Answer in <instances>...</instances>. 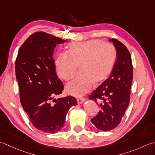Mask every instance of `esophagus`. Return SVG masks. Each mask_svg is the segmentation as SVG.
Listing matches in <instances>:
<instances>
[{
    "label": "esophagus",
    "instance_id": "esophagus-1",
    "mask_svg": "<svg viewBox=\"0 0 155 155\" xmlns=\"http://www.w3.org/2000/svg\"><path fill=\"white\" fill-rule=\"evenodd\" d=\"M85 100H86V99L85 98H82V97H78V98H77V102L78 104H81L83 103Z\"/></svg>",
    "mask_w": 155,
    "mask_h": 155
}]
</instances>
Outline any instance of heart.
<instances>
[{"mask_svg": "<svg viewBox=\"0 0 155 155\" xmlns=\"http://www.w3.org/2000/svg\"><path fill=\"white\" fill-rule=\"evenodd\" d=\"M116 49L112 44L100 39L73 42L68 52L60 53L55 60L57 74L68 80L74 76L79 65L80 71L66 84L67 93L81 96L93 84L98 85L108 78L114 65Z\"/></svg>", "mask_w": 155, "mask_h": 155, "instance_id": "1", "label": "heart"}]
</instances>
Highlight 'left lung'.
<instances>
[{"label": "left lung", "mask_w": 155, "mask_h": 155, "mask_svg": "<svg viewBox=\"0 0 155 155\" xmlns=\"http://www.w3.org/2000/svg\"><path fill=\"white\" fill-rule=\"evenodd\" d=\"M117 51V59L109 78L100 85L90 100L99 106L98 114L91 119L92 124L102 131L113 130L120 124L129 105L133 69L130 53L116 39H110Z\"/></svg>", "instance_id": "8db88e82"}]
</instances>
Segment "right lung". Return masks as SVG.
I'll use <instances>...</instances> for the list:
<instances>
[{
	"label": "right lung",
	"instance_id": "obj_1",
	"mask_svg": "<svg viewBox=\"0 0 155 155\" xmlns=\"http://www.w3.org/2000/svg\"><path fill=\"white\" fill-rule=\"evenodd\" d=\"M65 41L49 33L36 32L21 45L16 59L21 105L35 127L47 133L61 130L68 110L77 104L71 96L52 99L64 90L56 74L53 51L58 44Z\"/></svg>",
	"mask_w": 155,
	"mask_h": 155
}]
</instances>
